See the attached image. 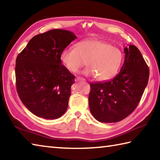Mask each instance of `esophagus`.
Masks as SVG:
<instances>
[{"label":"esophagus","mask_w":160,"mask_h":160,"mask_svg":"<svg viewBox=\"0 0 160 160\" xmlns=\"http://www.w3.org/2000/svg\"><path fill=\"white\" fill-rule=\"evenodd\" d=\"M84 80H84V78H81V77H77V78H76V82H78V81H84Z\"/></svg>","instance_id":"esophagus-1"}]
</instances>
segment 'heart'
Listing matches in <instances>:
<instances>
[{"label": "heart", "instance_id": "1", "mask_svg": "<svg viewBox=\"0 0 160 160\" xmlns=\"http://www.w3.org/2000/svg\"><path fill=\"white\" fill-rule=\"evenodd\" d=\"M59 59L66 68L72 73L82 67L86 60L87 67L82 73L96 76L101 81L114 77L121 67L123 54L117 47L98 39H85L77 43L75 48H66L59 55Z\"/></svg>", "mask_w": 160, "mask_h": 160}]
</instances>
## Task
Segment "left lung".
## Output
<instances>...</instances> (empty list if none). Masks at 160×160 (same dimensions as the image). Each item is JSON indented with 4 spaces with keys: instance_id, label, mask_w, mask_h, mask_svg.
Here are the masks:
<instances>
[{
    "instance_id": "1",
    "label": "left lung",
    "mask_w": 160,
    "mask_h": 160,
    "mask_svg": "<svg viewBox=\"0 0 160 160\" xmlns=\"http://www.w3.org/2000/svg\"><path fill=\"white\" fill-rule=\"evenodd\" d=\"M124 52V63L117 76L108 82L90 84L91 113L102 123H116L129 116L138 105L148 82L149 69L139 50L128 45Z\"/></svg>"
}]
</instances>
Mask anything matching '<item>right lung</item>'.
<instances>
[{
    "label": "right lung",
    "instance_id": "add662e5",
    "mask_svg": "<svg viewBox=\"0 0 160 160\" xmlns=\"http://www.w3.org/2000/svg\"><path fill=\"white\" fill-rule=\"evenodd\" d=\"M71 31L54 29L31 39L16 59V84L23 105L37 117L55 119L67 111L75 76L59 59L76 39Z\"/></svg>",
    "mask_w": 160,
    "mask_h": 160
}]
</instances>
